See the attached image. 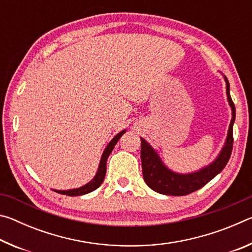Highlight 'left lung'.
Masks as SVG:
<instances>
[{
    "instance_id": "8db88e82",
    "label": "left lung",
    "mask_w": 252,
    "mask_h": 252,
    "mask_svg": "<svg viewBox=\"0 0 252 252\" xmlns=\"http://www.w3.org/2000/svg\"><path fill=\"white\" fill-rule=\"evenodd\" d=\"M227 83V95L229 104L232 110V119L230 122L227 141L222 151L207 168H203L198 172L190 174H179L170 171L164 167L158 157L157 152L149 146L146 140L141 138V162L143 179L147 186L155 190L156 192L167 195H187L199 190L212 180L217 174L222 171L228 163L233 147V122L236 119V108L230 96V85L228 79L224 76Z\"/></svg>"
}]
</instances>
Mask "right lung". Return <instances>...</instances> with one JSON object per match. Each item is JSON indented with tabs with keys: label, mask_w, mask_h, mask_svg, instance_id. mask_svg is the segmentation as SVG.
Returning a JSON list of instances; mask_svg holds the SVG:
<instances>
[{
	"label": "right lung",
	"mask_w": 252,
	"mask_h": 252,
	"mask_svg": "<svg viewBox=\"0 0 252 252\" xmlns=\"http://www.w3.org/2000/svg\"><path fill=\"white\" fill-rule=\"evenodd\" d=\"M125 132H126V130H123L120 132V133H118L112 140H111L108 146H106L103 155H102V158H101L99 169H97V172L95 174V177L93 178V180L89 182L88 185L79 188V189L67 190V191H59V190H55V191L59 193L65 194V195H82V194H87L89 192H92V191L97 189V188L102 185V182H103V180H104L105 172H106V160H108L110 153L112 152L114 146H116L117 142L119 141V139L121 138V135L125 133Z\"/></svg>",
	"instance_id": "obj_1"
}]
</instances>
